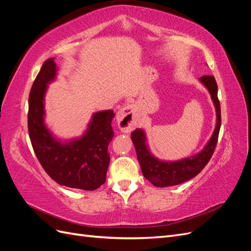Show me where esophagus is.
Listing matches in <instances>:
<instances>
[{
    "label": "esophagus",
    "mask_w": 251,
    "mask_h": 251,
    "mask_svg": "<svg viewBox=\"0 0 251 251\" xmlns=\"http://www.w3.org/2000/svg\"><path fill=\"white\" fill-rule=\"evenodd\" d=\"M116 120L121 131L131 132L139 125L140 116L134 104H127L119 109L116 115Z\"/></svg>",
    "instance_id": "esophagus-1"
}]
</instances>
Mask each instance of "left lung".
<instances>
[{
  "mask_svg": "<svg viewBox=\"0 0 251 251\" xmlns=\"http://www.w3.org/2000/svg\"><path fill=\"white\" fill-rule=\"evenodd\" d=\"M199 80L208 90L217 113L215 131L200 153L177 161L159 160L150 151L147 144L146 133L143 130L136 128L131 134V139L134 143L143 176L155 186L165 187L178 185L196 177L205 168L214 154L218 142L220 126H221V108H220V101L218 100V86L212 75H204Z\"/></svg>",
  "mask_w": 251,
  "mask_h": 251,
  "instance_id": "obj_1",
  "label": "left lung"
}]
</instances>
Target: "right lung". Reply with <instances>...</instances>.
Segmentation results:
<instances>
[{
  "label": "right lung",
  "mask_w": 251,
  "mask_h": 251,
  "mask_svg": "<svg viewBox=\"0 0 251 251\" xmlns=\"http://www.w3.org/2000/svg\"><path fill=\"white\" fill-rule=\"evenodd\" d=\"M56 74L52 57L43 64L33 81L29 94V137L43 169L53 180L71 188L94 191L105 182L115 114L112 110L94 113L81 137L69 141L54 137L45 125V94Z\"/></svg>",
  "instance_id": "1"
}]
</instances>
